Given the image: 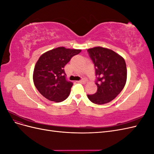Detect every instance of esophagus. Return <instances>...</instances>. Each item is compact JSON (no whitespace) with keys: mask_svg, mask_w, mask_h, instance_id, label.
I'll return each mask as SVG.
<instances>
[{"mask_svg":"<svg viewBox=\"0 0 154 154\" xmlns=\"http://www.w3.org/2000/svg\"><path fill=\"white\" fill-rule=\"evenodd\" d=\"M78 83H82V84H85V83H86L85 80H80V81H78Z\"/></svg>","mask_w":154,"mask_h":154,"instance_id":"obj_1","label":"esophagus"}]
</instances>
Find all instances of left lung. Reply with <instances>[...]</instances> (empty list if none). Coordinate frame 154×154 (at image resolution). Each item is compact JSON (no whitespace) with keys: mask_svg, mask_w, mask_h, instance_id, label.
Segmentation results:
<instances>
[{"mask_svg":"<svg viewBox=\"0 0 154 154\" xmlns=\"http://www.w3.org/2000/svg\"><path fill=\"white\" fill-rule=\"evenodd\" d=\"M87 51L97 76V92L87 94L88 98L96 104L107 103L122 92L126 84L127 70L125 59L114 51L100 46Z\"/></svg>","mask_w":154,"mask_h":154,"instance_id":"8db88e82","label":"left lung"}]
</instances>
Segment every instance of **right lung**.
Returning a JSON list of instances; mask_svg holds the SVG:
<instances>
[{
  "instance_id": "add662e5",
  "label": "right lung",
  "mask_w": 154,
  "mask_h": 154,
  "mask_svg": "<svg viewBox=\"0 0 154 154\" xmlns=\"http://www.w3.org/2000/svg\"><path fill=\"white\" fill-rule=\"evenodd\" d=\"M81 49L58 47L42 54L33 71V82L40 94L46 99L61 102L67 98L73 83L66 79L64 67Z\"/></svg>"
}]
</instances>
